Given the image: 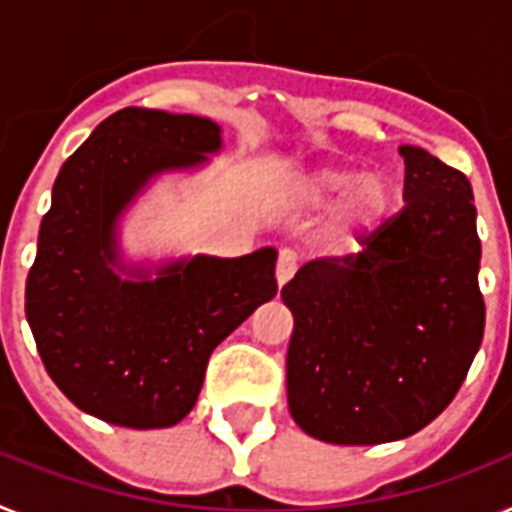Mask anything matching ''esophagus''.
<instances>
[{"label":"esophagus","instance_id":"esophagus-1","mask_svg":"<svg viewBox=\"0 0 512 512\" xmlns=\"http://www.w3.org/2000/svg\"><path fill=\"white\" fill-rule=\"evenodd\" d=\"M295 272H298V259L290 251H282L280 259H277V285H287Z\"/></svg>","mask_w":512,"mask_h":512}]
</instances>
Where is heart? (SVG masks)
Segmentation results:
<instances>
[{
	"instance_id": "heart-1",
	"label": "heart",
	"mask_w": 512,
	"mask_h": 512,
	"mask_svg": "<svg viewBox=\"0 0 512 512\" xmlns=\"http://www.w3.org/2000/svg\"><path fill=\"white\" fill-rule=\"evenodd\" d=\"M340 197L332 214V232L342 240H358L379 227L390 206V185L379 175H358L348 167L319 164L303 170L290 183V198L301 209H322Z\"/></svg>"
}]
</instances>
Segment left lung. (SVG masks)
<instances>
[{
  "instance_id": "obj_1",
  "label": "left lung",
  "mask_w": 512,
  "mask_h": 512,
  "mask_svg": "<svg viewBox=\"0 0 512 512\" xmlns=\"http://www.w3.org/2000/svg\"><path fill=\"white\" fill-rule=\"evenodd\" d=\"M405 206L282 287L293 311L287 405L332 445H382L432 424L458 395L484 337L481 240L468 177L400 146Z\"/></svg>"
}]
</instances>
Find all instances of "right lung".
<instances>
[{"label":"right lung","mask_w":512,"mask_h":512,"mask_svg":"<svg viewBox=\"0 0 512 512\" xmlns=\"http://www.w3.org/2000/svg\"><path fill=\"white\" fill-rule=\"evenodd\" d=\"M219 125L125 107L57 175L25 282L38 356L80 411L128 429L175 426L196 405L211 350L272 301L274 248L196 256L130 282L112 272L114 219L149 177L206 162Z\"/></svg>","instance_id":"add662e5"}]
</instances>
